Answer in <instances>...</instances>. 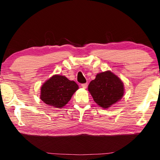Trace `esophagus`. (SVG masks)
<instances>
[{
  "label": "esophagus",
  "mask_w": 160,
  "mask_h": 160,
  "mask_svg": "<svg viewBox=\"0 0 160 160\" xmlns=\"http://www.w3.org/2000/svg\"><path fill=\"white\" fill-rule=\"evenodd\" d=\"M81 87H82V88L84 89H86L87 87H88V83H83V84H81Z\"/></svg>",
  "instance_id": "esophagus-1"
}]
</instances>
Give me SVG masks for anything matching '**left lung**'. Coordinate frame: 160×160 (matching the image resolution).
Wrapping results in <instances>:
<instances>
[{
  "label": "left lung",
  "instance_id": "8db88e82",
  "mask_svg": "<svg viewBox=\"0 0 160 160\" xmlns=\"http://www.w3.org/2000/svg\"><path fill=\"white\" fill-rule=\"evenodd\" d=\"M94 101L104 109L110 107L123 95V84L119 78L108 70L96 75L88 86Z\"/></svg>",
  "mask_w": 160,
  "mask_h": 160
}]
</instances>
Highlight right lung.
I'll return each mask as SVG.
<instances>
[{
  "label": "right lung",
  "mask_w": 160,
  "mask_h": 160,
  "mask_svg": "<svg viewBox=\"0 0 160 160\" xmlns=\"http://www.w3.org/2000/svg\"><path fill=\"white\" fill-rule=\"evenodd\" d=\"M78 89L74 81L63 75H56L43 84L40 98L45 104L56 108L65 106Z\"/></svg>",
  "instance_id": "obj_1"
}]
</instances>
